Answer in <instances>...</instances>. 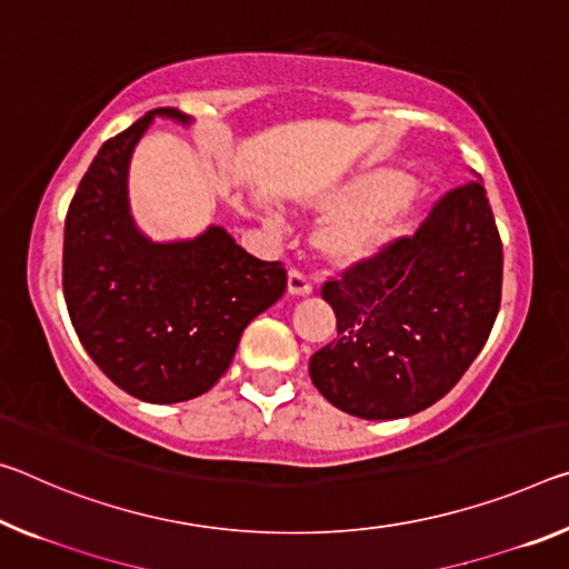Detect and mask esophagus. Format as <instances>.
<instances>
[{
    "mask_svg": "<svg viewBox=\"0 0 569 569\" xmlns=\"http://www.w3.org/2000/svg\"><path fill=\"white\" fill-rule=\"evenodd\" d=\"M311 291H313V283L301 273V270L293 268L291 273H288V293H291V296H309Z\"/></svg>",
    "mask_w": 569,
    "mask_h": 569,
    "instance_id": "1",
    "label": "esophagus"
}]
</instances>
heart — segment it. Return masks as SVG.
Instances as JSON below:
<instances>
[{"mask_svg": "<svg viewBox=\"0 0 569 569\" xmlns=\"http://www.w3.org/2000/svg\"><path fill=\"white\" fill-rule=\"evenodd\" d=\"M408 177L395 169H375L329 197L327 210L337 220L323 224L319 250L337 266H357L382 256L410 224V200L402 194ZM276 228V220H270Z\"/></svg>", "mask_w": 569, "mask_h": 569, "instance_id": "heart-1", "label": "heart"}]
</instances>
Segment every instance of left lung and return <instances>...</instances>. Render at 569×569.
Segmentation results:
<instances>
[{
  "instance_id": "8db88e82",
  "label": "left lung",
  "mask_w": 569,
  "mask_h": 569,
  "mask_svg": "<svg viewBox=\"0 0 569 569\" xmlns=\"http://www.w3.org/2000/svg\"><path fill=\"white\" fill-rule=\"evenodd\" d=\"M501 273V238L483 184L450 189L412 238L323 283L337 339L311 357V382L333 408L365 420L430 408L489 339Z\"/></svg>"
}]
</instances>
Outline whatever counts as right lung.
Returning a JSON list of instances; mask_svg holds the SVG:
<instances>
[{
  "instance_id": "right-lung-1",
  "label": "right lung",
  "mask_w": 569,
  "mask_h": 569,
  "mask_svg": "<svg viewBox=\"0 0 569 569\" xmlns=\"http://www.w3.org/2000/svg\"><path fill=\"white\" fill-rule=\"evenodd\" d=\"M157 108L108 139L68 207L62 293L80 345L98 369L141 402L200 398L228 372L248 323L281 299V260L242 250L228 230L151 242L129 212V161Z\"/></svg>"
}]
</instances>
